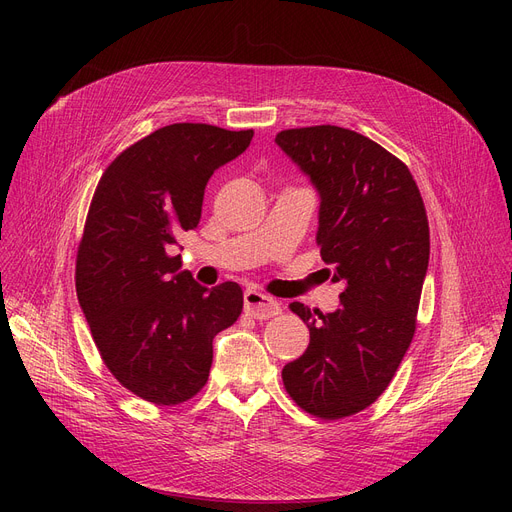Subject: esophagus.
Masks as SVG:
<instances>
[{
	"label": "esophagus",
	"mask_w": 512,
	"mask_h": 512,
	"mask_svg": "<svg viewBox=\"0 0 512 512\" xmlns=\"http://www.w3.org/2000/svg\"><path fill=\"white\" fill-rule=\"evenodd\" d=\"M245 311L249 315H253L255 319H270L274 315H278L280 303L274 301L272 297H267V294H261L257 290H247L245 292Z\"/></svg>",
	"instance_id": "esophagus-1"
}]
</instances>
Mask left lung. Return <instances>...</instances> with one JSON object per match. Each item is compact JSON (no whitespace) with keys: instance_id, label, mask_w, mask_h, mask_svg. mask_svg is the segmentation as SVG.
<instances>
[{"instance_id":"left-lung-1","label":"left lung","mask_w":512,"mask_h":512,"mask_svg":"<svg viewBox=\"0 0 512 512\" xmlns=\"http://www.w3.org/2000/svg\"><path fill=\"white\" fill-rule=\"evenodd\" d=\"M276 143L319 193V255L344 282L334 313L290 303L311 340L282 380L303 411L342 419L378 400L413 340L429 263L425 205L409 168L355 130L290 128Z\"/></svg>"}]
</instances>
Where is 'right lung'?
<instances>
[{"label": "right lung", "instance_id": "add662e5", "mask_svg": "<svg viewBox=\"0 0 512 512\" xmlns=\"http://www.w3.org/2000/svg\"><path fill=\"white\" fill-rule=\"evenodd\" d=\"M251 139L253 130L170 124L122 151L97 184L76 297L105 367L153 405H180L205 386L213 338L242 311L236 282L205 288L168 249L197 228L211 174Z\"/></svg>", "mask_w": 512, "mask_h": 512}]
</instances>
